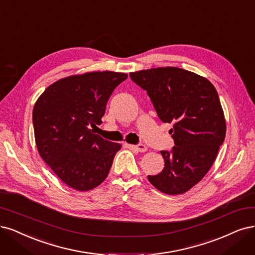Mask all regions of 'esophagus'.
I'll return each mask as SVG.
<instances>
[{
	"label": "esophagus",
	"mask_w": 255,
	"mask_h": 255,
	"mask_svg": "<svg viewBox=\"0 0 255 255\" xmlns=\"http://www.w3.org/2000/svg\"><path fill=\"white\" fill-rule=\"evenodd\" d=\"M131 147H134L135 150H137L140 153H144L147 150V147L144 144H142V143H139V144H136V145H131Z\"/></svg>",
	"instance_id": "esophagus-1"
}]
</instances>
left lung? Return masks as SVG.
<instances>
[{
    "mask_svg": "<svg viewBox=\"0 0 255 255\" xmlns=\"http://www.w3.org/2000/svg\"><path fill=\"white\" fill-rule=\"evenodd\" d=\"M129 77L146 91L159 119L173 125L169 133L175 146L161 151L164 168L147 179L165 194H182L204 178L225 140L218 94L208 79L178 67L146 69Z\"/></svg>",
    "mask_w": 255,
    "mask_h": 255,
    "instance_id": "1",
    "label": "left lung"
}]
</instances>
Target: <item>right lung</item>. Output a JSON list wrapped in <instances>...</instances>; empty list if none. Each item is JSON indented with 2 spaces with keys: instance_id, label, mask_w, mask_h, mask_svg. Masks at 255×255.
<instances>
[{
  "instance_id": "right-lung-1",
  "label": "right lung",
  "mask_w": 255,
  "mask_h": 255,
  "mask_svg": "<svg viewBox=\"0 0 255 255\" xmlns=\"http://www.w3.org/2000/svg\"><path fill=\"white\" fill-rule=\"evenodd\" d=\"M128 78L115 72L75 75L52 83L32 111L34 139L42 159L78 191H89L108 177L119 143L95 134L114 90Z\"/></svg>"
}]
</instances>
